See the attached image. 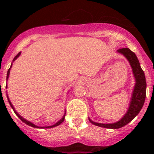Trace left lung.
Segmentation results:
<instances>
[{"label":"left lung","mask_w":154,"mask_h":154,"mask_svg":"<svg viewBox=\"0 0 154 154\" xmlns=\"http://www.w3.org/2000/svg\"><path fill=\"white\" fill-rule=\"evenodd\" d=\"M117 52L124 55L130 62L132 69H133V73L134 75V77H135L136 85L134 87V89H133L131 102H130L127 112L125 114L124 116L120 120L115 123L104 124V123H95L89 118V121L92 124L100 126V127L109 128V129H119V128L126 126L127 123H130V121L133 120L138 115V113L142 109L144 102H145V98H146V78H145L143 71L141 69L140 62H139L138 58H137V55H135V53L133 52L128 48H119L117 50Z\"/></svg>","instance_id":"8db88e82"}]
</instances>
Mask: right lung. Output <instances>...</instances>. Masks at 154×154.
<instances>
[{
	"instance_id": "1",
	"label": "right lung",
	"mask_w": 154,
	"mask_h": 154,
	"mask_svg": "<svg viewBox=\"0 0 154 154\" xmlns=\"http://www.w3.org/2000/svg\"><path fill=\"white\" fill-rule=\"evenodd\" d=\"M21 55V52H19L18 54H17V55H16L15 57H14V59H13V62L14 60H15V59H17V58H18L19 57V55ZM11 68L9 69H8V73H7V80H8V76H9V74H10V70H11ZM6 88H7V86H6ZM8 102H9V103H10V105H11V108L13 109H14V112H15V114L17 116V117L19 118V119H21V121H22V122H24V123H26L27 125H28V126H32V127H35V128H44V129H47V128H52V127H55V126H58V125H60L61 123H62V122H63L64 121V119H65V115L63 116V117L62 118V119H61V120H59L58 122V123H55V125H52V126H43V127H40V126H35V124H33V123H31V122H29V121H27L26 119H24V118L22 117V116H21L19 115L18 113H17V112H16L15 110H14V107H13V106H12V104L11 103V102H10V100H9V98H8Z\"/></svg>"
}]
</instances>
